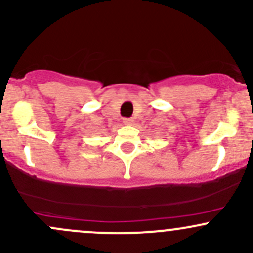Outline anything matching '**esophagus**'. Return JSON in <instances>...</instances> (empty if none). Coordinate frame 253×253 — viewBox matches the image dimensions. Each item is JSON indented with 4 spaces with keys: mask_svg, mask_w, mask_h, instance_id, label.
Returning a JSON list of instances; mask_svg holds the SVG:
<instances>
[{
    "mask_svg": "<svg viewBox=\"0 0 253 253\" xmlns=\"http://www.w3.org/2000/svg\"><path fill=\"white\" fill-rule=\"evenodd\" d=\"M124 124L132 125L133 124V120H132V119H124Z\"/></svg>",
    "mask_w": 253,
    "mask_h": 253,
    "instance_id": "1",
    "label": "esophagus"
}]
</instances>
